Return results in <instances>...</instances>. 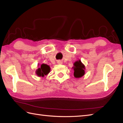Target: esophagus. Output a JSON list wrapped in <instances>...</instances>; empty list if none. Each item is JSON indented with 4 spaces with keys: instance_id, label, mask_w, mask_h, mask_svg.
Masks as SVG:
<instances>
[{
    "instance_id": "obj_1",
    "label": "esophagus",
    "mask_w": 123,
    "mask_h": 123,
    "mask_svg": "<svg viewBox=\"0 0 123 123\" xmlns=\"http://www.w3.org/2000/svg\"><path fill=\"white\" fill-rule=\"evenodd\" d=\"M59 63L60 64H61V63H62V62H61V61H59Z\"/></svg>"
}]
</instances>
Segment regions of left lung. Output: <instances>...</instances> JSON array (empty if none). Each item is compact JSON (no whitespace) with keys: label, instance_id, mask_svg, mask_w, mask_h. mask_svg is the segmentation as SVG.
<instances>
[{"label":"left lung","instance_id":"8db88e82","mask_svg":"<svg viewBox=\"0 0 123 123\" xmlns=\"http://www.w3.org/2000/svg\"><path fill=\"white\" fill-rule=\"evenodd\" d=\"M74 76L75 78H80L85 74V66L80 60L76 61L74 63Z\"/></svg>","mask_w":123,"mask_h":123}]
</instances>
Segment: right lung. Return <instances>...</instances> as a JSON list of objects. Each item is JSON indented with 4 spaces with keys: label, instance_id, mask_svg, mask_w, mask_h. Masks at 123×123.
Segmentation results:
<instances>
[{
    "label": "right lung",
    "instance_id": "obj_1",
    "mask_svg": "<svg viewBox=\"0 0 123 123\" xmlns=\"http://www.w3.org/2000/svg\"><path fill=\"white\" fill-rule=\"evenodd\" d=\"M50 71V68L48 65L42 64L40 68L36 70V74L38 76L44 77V75L48 74Z\"/></svg>",
    "mask_w": 123,
    "mask_h": 123
}]
</instances>
